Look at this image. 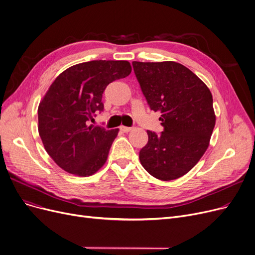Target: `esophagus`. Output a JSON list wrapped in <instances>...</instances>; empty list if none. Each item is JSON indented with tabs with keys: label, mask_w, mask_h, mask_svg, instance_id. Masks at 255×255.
I'll return each instance as SVG.
<instances>
[{
	"label": "esophagus",
	"mask_w": 255,
	"mask_h": 255,
	"mask_svg": "<svg viewBox=\"0 0 255 255\" xmlns=\"http://www.w3.org/2000/svg\"><path fill=\"white\" fill-rule=\"evenodd\" d=\"M120 130H121V131H123V132H125V133H127V132L131 131V130H132V128H131V127H126V126H121V127H120Z\"/></svg>",
	"instance_id": "esophagus-1"
}]
</instances>
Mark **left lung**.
<instances>
[{"label": "left lung", "instance_id": "8db88e82", "mask_svg": "<svg viewBox=\"0 0 255 255\" xmlns=\"http://www.w3.org/2000/svg\"><path fill=\"white\" fill-rule=\"evenodd\" d=\"M150 109L161 113L163 131L148 130L149 140L139 152L143 168L162 181L188 172L207 151L216 117L209 88L182 64L132 62Z\"/></svg>", "mask_w": 255, "mask_h": 255}]
</instances>
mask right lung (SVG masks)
<instances>
[{"instance_id":"add662e5","label":"right lung","mask_w":255,"mask_h":255,"mask_svg":"<svg viewBox=\"0 0 255 255\" xmlns=\"http://www.w3.org/2000/svg\"><path fill=\"white\" fill-rule=\"evenodd\" d=\"M131 70L127 61H90L71 66L51 84L38 107V131L61 168L87 177L104 165L119 129L90 122L104 109L105 88Z\"/></svg>"}]
</instances>
